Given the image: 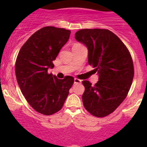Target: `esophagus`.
<instances>
[{"label": "esophagus", "instance_id": "34e87169", "mask_svg": "<svg viewBox=\"0 0 147 147\" xmlns=\"http://www.w3.org/2000/svg\"><path fill=\"white\" fill-rule=\"evenodd\" d=\"M74 83L75 84H80V83H82V80H79V79H76V78H75L74 79Z\"/></svg>", "mask_w": 147, "mask_h": 147}]
</instances>
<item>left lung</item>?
<instances>
[{
  "label": "left lung",
  "instance_id": "8db88e82",
  "mask_svg": "<svg viewBox=\"0 0 147 147\" xmlns=\"http://www.w3.org/2000/svg\"><path fill=\"white\" fill-rule=\"evenodd\" d=\"M75 38L87 46L88 64L98 75L94 85L82 81L84 107L94 116H107L125 99L130 89L134 76L132 57L126 45L110 30L81 29L76 32Z\"/></svg>",
  "mask_w": 147,
  "mask_h": 147
}]
</instances>
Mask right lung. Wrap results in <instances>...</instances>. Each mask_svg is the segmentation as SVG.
Wrapping results in <instances>:
<instances>
[{"label":"right lung","mask_w":147,"mask_h":147,"mask_svg":"<svg viewBox=\"0 0 147 147\" xmlns=\"http://www.w3.org/2000/svg\"><path fill=\"white\" fill-rule=\"evenodd\" d=\"M71 31L46 26L28 39L15 63L17 81L28 103L37 112L52 115L62 109L74 82L72 76L59 80L48 69L53 68L59 51L69 39Z\"/></svg>","instance_id":"obj_1"}]
</instances>
